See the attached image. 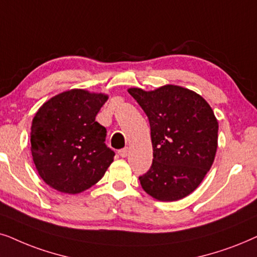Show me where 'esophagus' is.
Wrapping results in <instances>:
<instances>
[{
    "label": "esophagus",
    "mask_w": 257,
    "mask_h": 257,
    "mask_svg": "<svg viewBox=\"0 0 257 257\" xmlns=\"http://www.w3.org/2000/svg\"><path fill=\"white\" fill-rule=\"evenodd\" d=\"M128 153H129L128 148H123V149H119L118 150V155L121 156V157H125L126 155H128Z\"/></svg>",
    "instance_id": "esophagus-1"
}]
</instances>
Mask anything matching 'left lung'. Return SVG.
<instances>
[{"instance_id":"1","label":"left lung","mask_w":257,"mask_h":257,"mask_svg":"<svg viewBox=\"0 0 257 257\" xmlns=\"http://www.w3.org/2000/svg\"><path fill=\"white\" fill-rule=\"evenodd\" d=\"M128 91L149 119L153 143L152 167L139 177L140 183L156 200L186 197L214 162L218 124L213 109L200 95L179 85Z\"/></svg>"}]
</instances>
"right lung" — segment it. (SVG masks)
<instances>
[{
    "mask_svg": "<svg viewBox=\"0 0 257 257\" xmlns=\"http://www.w3.org/2000/svg\"><path fill=\"white\" fill-rule=\"evenodd\" d=\"M108 96L73 89L50 98L33 119L35 167L51 188L78 194L98 182L114 160L105 128L95 121Z\"/></svg>",
    "mask_w": 257,
    "mask_h": 257,
    "instance_id": "1",
    "label": "right lung"
}]
</instances>
